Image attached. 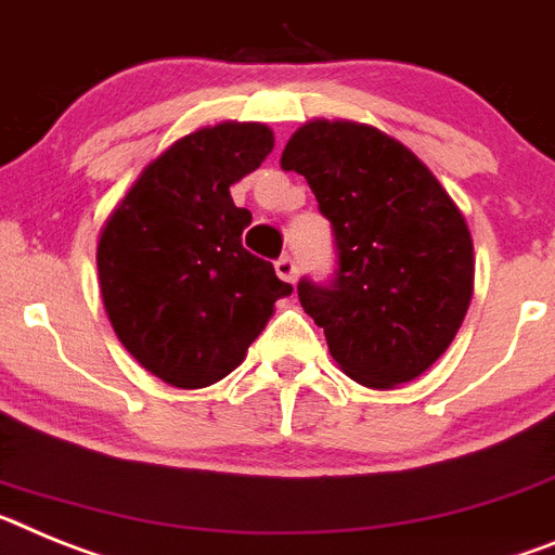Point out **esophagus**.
I'll return each mask as SVG.
<instances>
[{"instance_id": "1", "label": "esophagus", "mask_w": 555, "mask_h": 555, "mask_svg": "<svg viewBox=\"0 0 555 555\" xmlns=\"http://www.w3.org/2000/svg\"><path fill=\"white\" fill-rule=\"evenodd\" d=\"M276 273H279V279H282V282L296 284V279H298V264H296V259H291V257L276 259Z\"/></svg>"}]
</instances>
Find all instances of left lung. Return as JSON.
Masks as SVG:
<instances>
[{
  "mask_svg": "<svg viewBox=\"0 0 555 555\" xmlns=\"http://www.w3.org/2000/svg\"><path fill=\"white\" fill-rule=\"evenodd\" d=\"M332 223L337 271L298 282L335 363L365 388L422 377L464 324L475 250L464 215L427 164L371 125L312 119L284 144Z\"/></svg>",
  "mask_w": 555,
  "mask_h": 555,
  "instance_id": "8db88e82",
  "label": "left lung"
}]
</instances>
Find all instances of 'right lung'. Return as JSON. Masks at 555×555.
I'll return each mask as SVG.
<instances>
[{
  "mask_svg": "<svg viewBox=\"0 0 555 555\" xmlns=\"http://www.w3.org/2000/svg\"><path fill=\"white\" fill-rule=\"evenodd\" d=\"M273 151L259 122H220L172 142L125 192L100 231L98 273L108 321L151 374L206 388L245 351L293 287L243 248L250 211L229 186Z\"/></svg>",
  "mask_w": 555,
  "mask_h": 555,
  "instance_id": "obj_1",
  "label": "right lung"
}]
</instances>
